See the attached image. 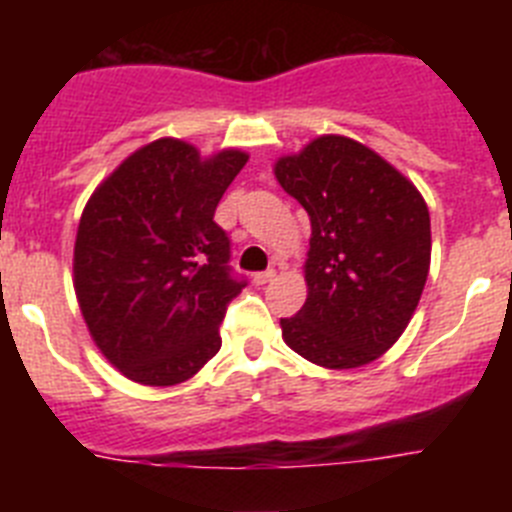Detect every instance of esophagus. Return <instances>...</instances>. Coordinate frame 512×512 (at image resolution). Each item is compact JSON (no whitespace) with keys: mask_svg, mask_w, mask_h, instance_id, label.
Wrapping results in <instances>:
<instances>
[{"mask_svg":"<svg viewBox=\"0 0 512 512\" xmlns=\"http://www.w3.org/2000/svg\"><path fill=\"white\" fill-rule=\"evenodd\" d=\"M274 277H277V269L259 271V274H253V284H266V282H271Z\"/></svg>","mask_w":512,"mask_h":512,"instance_id":"esophagus-1","label":"esophagus"}]
</instances>
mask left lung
Listing matches in <instances>:
<instances>
[{
  "instance_id": "1",
  "label": "left lung",
  "mask_w": 512,
  "mask_h": 512,
  "mask_svg": "<svg viewBox=\"0 0 512 512\" xmlns=\"http://www.w3.org/2000/svg\"><path fill=\"white\" fill-rule=\"evenodd\" d=\"M310 217L307 300L282 318L292 351L325 369L372 364L408 328L431 266V215L410 179L372 148L320 135L274 164Z\"/></svg>"
}]
</instances>
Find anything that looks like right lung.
<instances>
[{
    "mask_svg": "<svg viewBox=\"0 0 512 512\" xmlns=\"http://www.w3.org/2000/svg\"><path fill=\"white\" fill-rule=\"evenodd\" d=\"M248 153L210 158L158 138L89 197L74 246V289L97 348L148 387L187 382L220 351V323L246 279L212 220Z\"/></svg>",
    "mask_w": 512,
    "mask_h": 512,
    "instance_id": "add662e5",
    "label": "right lung"
}]
</instances>
